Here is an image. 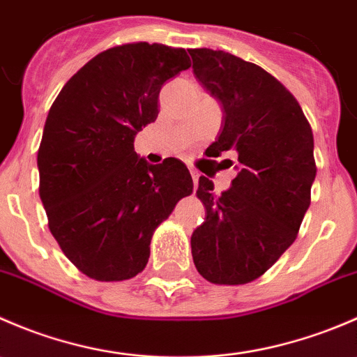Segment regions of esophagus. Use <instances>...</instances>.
Segmentation results:
<instances>
[{
    "label": "esophagus",
    "mask_w": 357,
    "mask_h": 357,
    "mask_svg": "<svg viewBox=\"0 0 357 357\" xmlns=\"http://www.w3.org/2000/svg\"><path fill=\"white\" fill-rule=\"evenodd\" d=\"M192 178H193V185L197 186V183H199V178H200V174H199V171H195V169H192Z\"/></svg>",
    "instance_id": "1"
}]
</instances>
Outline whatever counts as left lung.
Returning <instances> with one entry per match:
<instances>
[{
	"instance_id": "obj_1",
	"label": "left lung",
	"mask_w": 357,
	"mask_h": 357,
	"mask_svg": "<svg viewBox=\"0 0 357 357\" xmlns=\"http://www.w3.org/2000/svg\"><path fill=\"white\" fill-rule=\"evenodd\" d=\"M197 81L221 103L208 149L238 155L229 190L200 176L205 221L192 235L197 271L215 285L264 275L297 238L316 178L312 129L294 95L264 68L221 50H190Z\"/></svg>"
}]
</instances>
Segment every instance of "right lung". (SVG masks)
I'll return each instance as SVG.
<instances>
[{"instance_id":"right-lung-1","label":"right lung","mask_w":357,"mask_h":357,"mask_svg":"<svg viewBox=\"0 0 357 357\" xmlns=\"http://www.w3.org/2000/svg\"><path fill=\"white\" fill-rule=\"evenodd\" d=\"M190 67L183 48L114 46L79 68L48 112L39 197L52 235L89 278L142 273L157 226L193 192L181 160L152 165L135 152V136L157 119L162 84Z\"/></svg>"}]
</instances>
